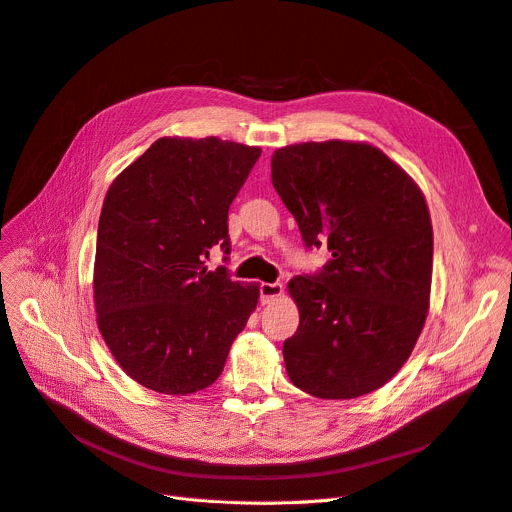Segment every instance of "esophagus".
Returning a JSON list of instances; mask_svg holds the SVG:
<instances>
[{
    "instance_id": "obj_1",
    "label": "esophagus",
    "mask_w": 512,
    "mask_h": 512,
    "mask_svg": "<svg viewBox=\"0 0 512 512\" xmlns=\"http://www.w3.org/2000/svg\"><path fill=\"white\" fill-rule=\"evenodd\" d=\"M283 296L281 283H260V300L262 304H271Z\"/></svg>"
}]
</instances>
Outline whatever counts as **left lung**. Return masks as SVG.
Wrapping results in <instances>:
<instances>
[{
  "instance_id": "1",
  "label": "left lung",
  "mask_w": 512,
  "mask_h": 512,
  "mask_svg": "<svg viewBox=\"0 0 512 512\" xmlns=\"http://www.w3.org/2000/svg\"><path fill=\"white\" fill-rule=\"evenodd\" d=\"M273 185L306 246L327 243L316 277L287 283L300 325L285 339L302 392L352 400L392 379L423 331L433 229L421 187L367 141H306L271 158Z\"/></svg>"
}]
</instances>
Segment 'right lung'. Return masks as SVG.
I'll return each mask as SVG.
<instances>
[{
	"label": "right lung",
	"mask_w": 512,
	"mask_h": 512,
	"mask_svg": "<svg viewBox=\"0 0 512 512\" xmlns=\"http://www.w3.org/2000/svg\"><path fill=\"white\" fill-rule=\"evenodd\" d=\"M260 152L218 137H160L108 187L95 321L118 367L158 394L212 385L256 310L258 283L210 271L204 258L214 246L229 254V206Z\"/></svg>",
	"instance_id": "obj_1"
}]
</instances>
